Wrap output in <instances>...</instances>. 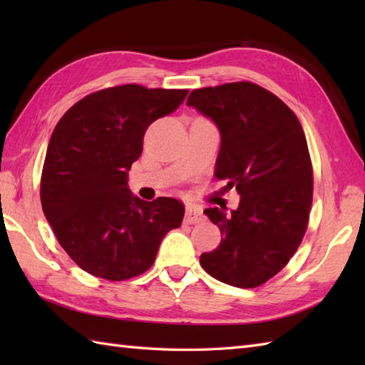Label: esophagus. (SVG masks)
<instances>
[{
  "label": "esophagus",
  "mask_w": 365,
  "mask_h": 365,
  "mask_svg": "<svg viewBox=\"0 0 365 365\" xmlns=\"http://www.w3.org/2000/svg\"><path fill=\"white\" fill-rule=\"evenodd\" d=\"M205 220L202 208L195 207V205H188L187 207V212H185V221L188 224H197V222H202Z\"/></svg>",
  "instance_id": "obj_1"
}]
</instances>
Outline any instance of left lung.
<instances>
[{"label": "left lung", "mask_w": 365, "mask_h": 365, "mask_svg": "<svg viewBox=\"0 0 365 365\" xmlns=\"http://www.w3.org/2000/svg\"><path fill=\"white\" fill-rule=\"evenodd\" d=\"M187 105L220 130L215 174L240 195L237 210L207 208L222 240L200 265L218 281L252 289L297 252L312 205V165L306 135L281 98L254 83L195 89Z\"/></svg>", "instance_id": "8db88e82"}]
</instances>
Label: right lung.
<instances>
[{"instance_id":"right-lung-1","label":"right lung","mask_w":365,"mask_h":365,"mask_svg":"<svg viewBox=\"0 0 365 365\" xmlns=\"http://www.w3.org/2000/svg\"><path fill=\"white\" fill-rule=\"evenodd\" d=\"M187 96V89L123 84L84 97L54 127L41 182L43 215L89 274L123 281L144 273L163 237L180 227V200L139 199L128 188V170L141 157L147 127Z\"/></svg>"}]
</instances>
